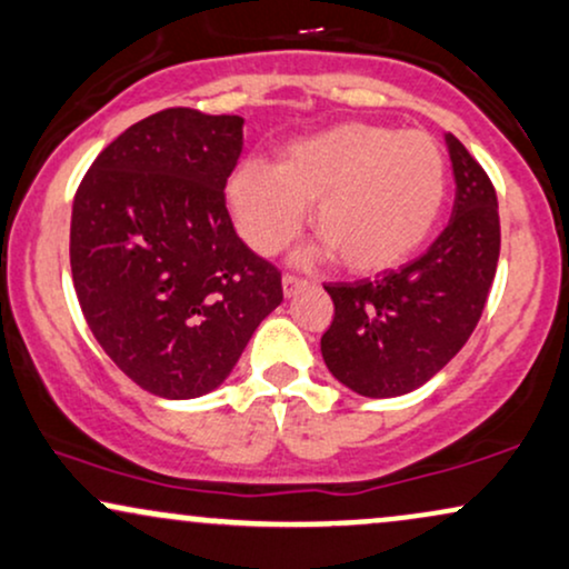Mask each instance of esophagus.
Instances as JSON below:
<instances>
[{"mask_svg": "<svg viewBox=\"0 0 569 569\" xmlns=\"http://www.w3.org/2000/svg\"><path fill=\"white\" fill-rule=\"evenodd\" d=\"M305 283H307L305 278L291 276V272H286V276H283V293H286V297H291V293H297L299 289H302Z\"/></svg>", "mask_w": 569, "mask_h": 569, "instance_id": "obj_1", "label": "esophagus"}]
</instances>
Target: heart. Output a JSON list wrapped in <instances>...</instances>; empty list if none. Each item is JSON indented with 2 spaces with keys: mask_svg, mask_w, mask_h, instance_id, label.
<instances>
[{
  "mask_svg": "<svg viewBox=\"0 0 569 569\" xmlns=\"http://www.w3.org/2000/svg\"><path fill=\"white\" fill-rule=\"evenodd\" d=\"M448 196L442 146L419 129L347 121L280 150L278 167L243 161L228 182L241 238L259 254L283 251L312 224L352 272H381L421 249Z\"/></svg>",
  "mask_w": 569,
  "mask_h": 569,
  "instance_id": "obj_1",
  "label": "heart"
}]
</instances>
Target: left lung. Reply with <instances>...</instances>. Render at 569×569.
I'll list each match as a JSON object with an SVG mask.
<instances>
[{
    "mask_svg": "<svg viewBox=\"0 0 569 569\" xmlns=\"http://www.w3.org/2000/svg\"><path fill=\"white\" fill-rule=\"evenodd\" d=\"M453 217L413 262L381 278L328 283L333 320L320 352L345 387L366 397H397L427 385L461 352L480 323L501 251L498 198L480 161L456 134Z\"/></svg>",
    "mask_w": 569,
    "mask_h": 569,
    "instance_id": "obj_1",
    "label": "left lung"
}]
</instances>
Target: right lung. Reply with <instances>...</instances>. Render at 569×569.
I'll list each match as a JSON object with an SVG mask.
<instances>
[{
	"label": "right lung",
	"mask_w": 569,
	"mask_h": 569,
	"mask_svg": "<svg viewBox=\"0 0 569 569\" xmlns=\"http://www.w3.org/2000/svg\"><path fill=\"white\" fill-rule=\"evenodd\" d=\"M241 116L167 108L87 169L71 214V276L89 331L146 392L207 395L283 302L280 270L238 238L224 184Z\"/></svg>",
	"instance_id": "add662e5"
}]
</instances>
